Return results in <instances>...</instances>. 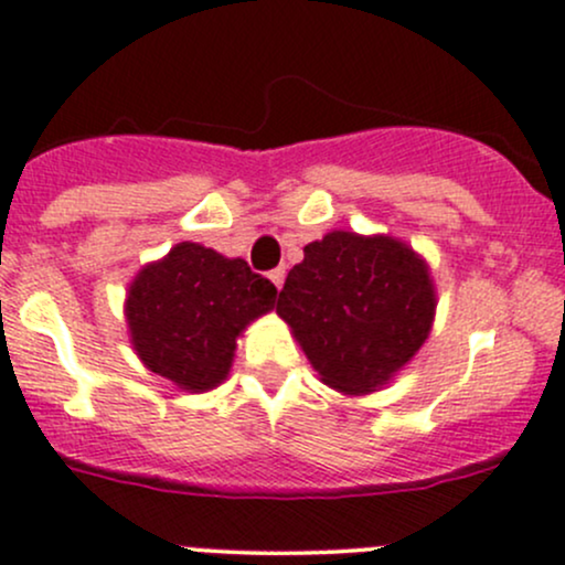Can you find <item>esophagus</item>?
<instances>
[{"label":"esophagus","instance_id":"esophagus-1","mask_svg":"<svg viewBox=\"0 0 565 565\" xmlns=\"http://www.w3.org/2000/svg\"><path fill=\"white\" fill-rule=\"evenodd\" d=\"M269 280L275 282V288H277V290L282 288V282H285V269H282V266H277V269H271V271H269Z\"/></svg>","mask_w":565,"mask_h":565}]
</instances>
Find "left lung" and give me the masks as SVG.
I'll return each mask as SVG.
<instances>
[{"label": "left lung", "mask_w": 565, "mask_h": 565, "mask_svg": "<svg viewBox=\"0 0 565 565\" xmlns=\"http://www.w3.org/2000/svg\"><path fill=\"white\" fill-rule=\"evenodd\" d=\"M436 312L428 264L393 236L331 232L285 277L277 315L326 385L363 396L412 361Z\"/></svg>", "instance_id": "left-lung-1"}]
</instances>
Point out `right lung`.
I'll list each match as a JSON object with an SVG mask.
<instances>
[{"instance_id":"add662e5","label":"right lung","mask_w":565,"mask_h":565,"mask_svg":"<svg viewBox=\"0 0 565 565\" xmlns=\"http://www.w3.org/2000/svg\"><path fill=\"white\" fill-rule=\"evenodd\" d=\"M275 285L247 260L180 242L129 285L126 323L150 372L204 393L228 377L236 337L275 309Z\"/></svg>"}]
</instances>
